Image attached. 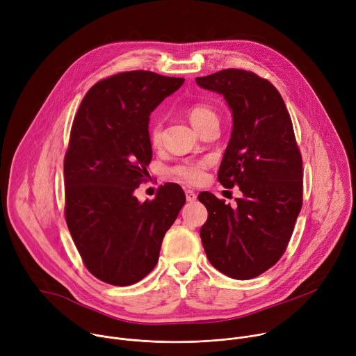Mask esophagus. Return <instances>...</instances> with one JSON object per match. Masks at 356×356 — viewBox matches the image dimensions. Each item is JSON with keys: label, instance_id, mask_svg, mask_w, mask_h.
I'll return each instance as SVG.
<instances>
[{"label": "esophagus", "instance_id": "1", "mask_svg": "<svg viewBox=\"0 0 356 356\" xmlns=\"http://www.w3.org/2000/svg\"><path fill=\"white\" fill-rule=\"evenodd\" d=\"M186 200H187L188 202H194V201L197 200L195 193H194L193 190H186Z\"/></svg>", "mask_w": 356, "mask_h": 356}]
</instances>
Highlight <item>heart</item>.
Returning <instances> with one entry per match:
<instances>
[{
    "mask_svg": "<svg viewBox=\"0 0 356 356\" xmlns=\"http://www.w3.org/2000/svg\"><path fill=\"white\" fill-rule=\"evenodd\" d=\"M187 115L194 128H197L201 122H204L207 118L217 117L216 113L209 106H204V104H195L190 107L187 110ZM149 139H150V143L155 146H158L162 140V124L156 118L150 122ZM204 168L206 165L202 162H186L176 166L173 169V173L187 183H198L202 179V176H204Z\"/></svg>",
    "mask_w": 356,
    "mask_h": 356,
    "instance_id": "heart-1",
    "label": "heart"
}]
</instances>
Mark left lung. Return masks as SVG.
Wrapping results in <instances>:
<instances>
[{
    "label": "left lung",
    "mask_w": 356,
    "mask_h": 356,
    "mask_svg": "<svg viewBox=\"0 0 356 356\" xmlns=\"http://www.w3.org/2000/svg\"><path fill=\"white\" fill-rule=\"evenodd\" d=\"M195 83L221 94L232 114V132L218 180L242 197L236 207L202 191L209 218L200 236L210 264L236 279H253L283 255L301 210L302 162L284 101L255 73L225 69Z\"/></svg>",
    "instance_id": "left-lung-1"
}]
</instances>
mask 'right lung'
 Listing matches in <instances>:
<instances>
[{
    "mask_svg": "<svg viewBox=\"0 0 356 356\" xmlns=\"http://www.w3.org/2000/svg\"><path fill=\"white\" fill-rule=\"evenodd\" d=\"M184 79L118 73L95 83L74 117L65 156L66 222L86 268L129 286L158 264L166 231L186 202L176 183L140 202L135 188L152 161L149 115Z\"/></svg>",
    "mask_w": 356,
    "mask_h": 356,
    "instance_id": "obj_1",
    "label": "right lung"
}]
</instances>
